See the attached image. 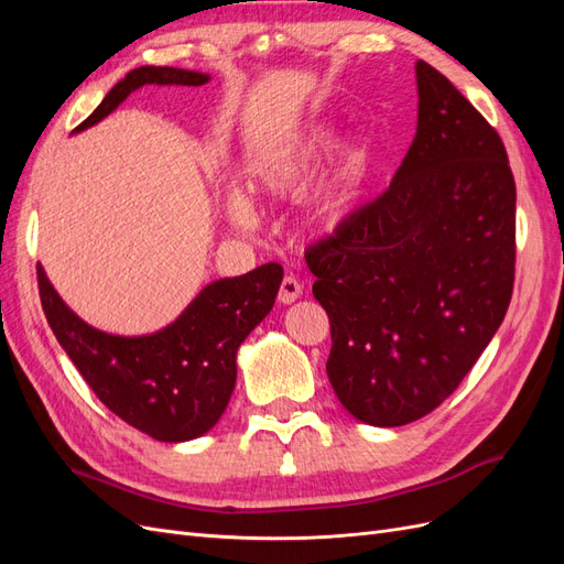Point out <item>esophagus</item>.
I'll return each mask as SVG.
<instances>
[{
	"instance_id": "obj_1",
	"label": "esophagus",
	"mask_w": 564,
	"mask_h": 564,
	"mask_svg": "<svg viewBox=\"0 0 564 564\" xmlns=\"http://www.w3.org/2000/svg\"><path fill=\"white\" fill-rule=\"evenodd\" d=\"M303 294V284L294 275H284L280 282V292L278 299L280 303H294Z\"/></svg>"
}]
</instances>
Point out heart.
I'll use <instances>...</instances> for the list:
<instances>
[{
    "label": "heart",
    "mask_w": 564,
    "mask_h": 564,
    "mask_svg": "<svg viewBox=\"0 0 564 564\" xmlns=\"http://www.w3.org/2000/svg\"><path fill=\"white\" fill-rule=\"evenodd\" d=\"M332 131L327 127H317L301 141L284 150L261 158L251 166V187L268 197H292L299 195L313 178L319 160L332 145ZM367 160V150L362 145H350L340 155L329 185L324 187L315 202V218L319 224H334L346 212L352 185L360 176ZM228 216L237 228L251 230L256 226V212L242 193L228 195Z\"/></svg>",
    "instance_id": "1"
}]
</instances>
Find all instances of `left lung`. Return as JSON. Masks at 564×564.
<instances>
[{
    "label": "left lung",
    "mask_w": 564,
    "mask_h": 564,
    "mask_svg": "<svg viewBox=\"0 0 564 564\" xmlns=\"http://www.w3.org/2000/svg\"><path fill=\"white\" fill-rule=\"evenodd\" d=\"M416 84V135L392 183L305 251L329 315L332 388L383 429L452 395L516 282V178L501 135L425 61Z\"/></svg>",
    "instance_id": "1"
}]
</instances>
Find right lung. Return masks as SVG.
Wrapping results in <instances>:
<instances>
[{
	"label": "right lung",
	"mask_w": 564,
	"mask_h": 564,
	"mask_svg": "<svg viewBox=\"0 0 564 564\" xmlns=\"http://www.w3.org/2000/svg\"><path fill=\"white\" fill-rule=\"evenodd\" d=\"M207 79L202 73L176 67H135L75 131L100 122L143 84L202 87ZM280 282V263L212 282L166 329L127 338L82 322L61 301L37 263L46 322L84 381L115 416L160 442H185L214 429L232 395L237 348L270 313Z\"/></svg>",
	"instance_id": "add662e5"
}]
</instances>
